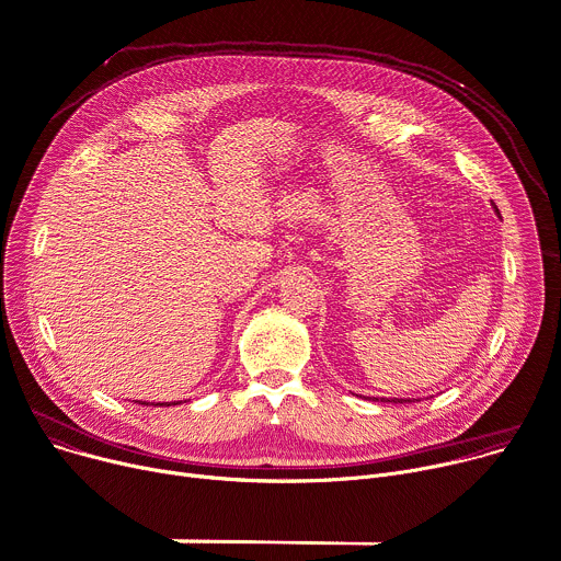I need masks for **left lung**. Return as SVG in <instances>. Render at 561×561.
Masks as SVG:
<instances>
[{"label":"left lung","mask_w":561,"mask_h":561,"mask_svg":"<svg viewBox=\"0 0 561 561\" xmlns=\"http://www.w3.org/2000/svg\"><path fill=\"white\" fill-rule=\"evenodd\" d=\"M376 400H380V402H412L410 398H407V400H404V398H393V400H389V398H376Z\"/></svg>","instance_id":"1"}]
</instances>
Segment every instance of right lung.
<instances>
[{
    "mask_svg": "<svg viewBox=\"0 0 561 561\" xmlns=\"http://www.w3.org/2000/svg\"><path fill=\"white\" fill-rule=\"evenodd\" d=\"M142 404H145V402H142ZM159 404H161V402H159Z\"/></svg>",
    "mask_w": 561,
    "mask_h": 561,
    "instance_id": "obj_1",
    "label": "right lung"
}]
</instances>
